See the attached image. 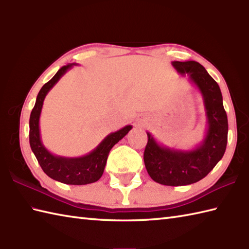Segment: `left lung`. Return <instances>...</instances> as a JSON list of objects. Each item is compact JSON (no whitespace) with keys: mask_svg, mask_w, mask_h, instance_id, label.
Instances as JSON below:
<instances>
[{"mask_svg":"<svg viewBox=\"0 0 249 249\" xmlns=\"http://www.w3.org/2000/svg\"><path fill=\"white\" fill-rule=\"evenodd\" d=\"M172 65L181 75L187 73L202 96L206 116L204 138L192 150H178L160 144L146 133L143 160L153 181L183 186L202 179L223 158L228 140V119L219 86L202 65L196 61H173Z\"/></svg>","mask_w":249,"mask_h":249,"instance_id":"obj_1","label":"left lung"}]
</instances>
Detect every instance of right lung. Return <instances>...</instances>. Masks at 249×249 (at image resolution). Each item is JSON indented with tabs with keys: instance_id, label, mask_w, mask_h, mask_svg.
<instances>
[{
	"instance_id": "1",
	"label": "right lung",
	"mask_w": 249,
	"mask_h": 249,
	"mask_svg": "<svg viewBox=\"0 0 249 249\" xmlns=\"http://www.w3.org/2000/svg\"><path fill=\"white\" fill-rule=\"evenodd\" d=\"M73 65H76L75 63L61 67L53 78L40 89L30 116V145L41 169L49 178L64 184L86 185L96 182L102 178L110 150L128 134L133 126L126 125L115 133L109 134L92 152L80 157L54 155L46 149L40 138L39 129V118L44 100L55 83Z\"/></svg>"
}]
</instances>
